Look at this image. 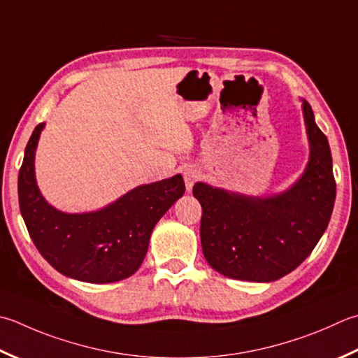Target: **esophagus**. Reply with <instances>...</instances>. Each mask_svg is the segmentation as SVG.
I'll list each match as a JSON object with an SVG mask.
<instances>
[{
  "label": "esophagus",
  "mask_w": 358,
  "mask_h": 358,
  "mask_svg": "<svg viewBox=\"0 0 358 358\" xmlns=\"http://www.w3.org/2000/svg\"><path fill=\"white\" fill-rule=\"evenodd\" d=\"M183 177H185V183H186V187L189 191V189H192V186L195 185V181L199 180L200 173L197 169H195V167H187V169H185V172H183Z\"/></svg>",
  "instance_id": "34e87169"
}]
</instances>
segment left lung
<instances>
[{"label": "left lung", "instance_id": "8db88e82", "mask_svg": "<svg viewBox=\"0 0 358 358\" xmlns=\"http://www.w3.org/2000/svg\"><path fill=\"white\" fill-rule=\"evenodd\" d=\"M310 159L289 191L267 199L228 194L195 183L201 205L200 239L205 259L223 276L270 282L289 275L309 256L326 231L335 203L327 138L303 102Z\"/></svg>", "mask_w": 358, "mask_h": 358}]
</instances>
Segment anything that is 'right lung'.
I'll return each mask as SVG.
<instances>
[{"instance_id": "1", "label": "right lung", "mask_w": 358, "mask_h": 358, "mask_svg": "<svg viewBox=\"0 0 358 358\" xmlns=\"http://www.w3.org/2000/svg\"><path fill=\"white\" fill-rule=\"evenodd\" d=\"M45 124L34 129L18 173V201L35 247L62 275L105 284L131 276L145 257L153 227L181 195V175L138 186L107 208L65 214L48 205L35 183L34 157Z\"/></svg>"}]
</instances>
